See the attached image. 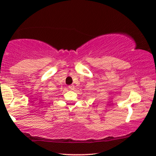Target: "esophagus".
<instances>
[{"label": "esophagus", "mask_w": 156, "mask_h": 156, "mask_svg": "<svg viewBox=\"0 0 156 156\" xmlns=\"http://www.w3.org/2000/svg\"><path fill=\"white\" fill-rule=\"evenodd\" d=\"M69 88L71 90H73V89H74V88H75V86L73 85V84H71V85L69 86Z\"/></svg>", "instance_id": "1"}]
</instances>
